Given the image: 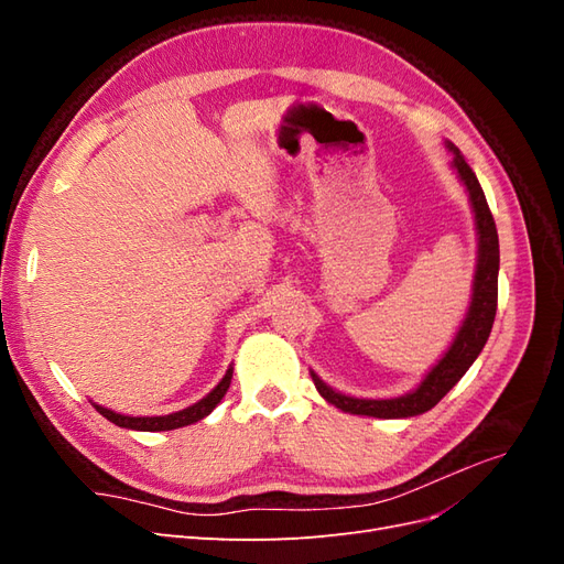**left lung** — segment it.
I'll list each match as a JSON object with an SVG mask.
<instances>
[{
	"label": "left lung",
	"instance_id": "left-lung-1",
	"mask_svg": "<svg viewBox=\"0 0 564 564\" xmlns=\"http://www.w3.org/2000/svg\"><path fill=\"white\" fill-rule=\"evenodd\" d=\"M454 155L452 169L456 172L458 181L466 185V193L470 199V209L475 216V230H477V263L473 275V294L468 313L460 322V327L452 340L447 352L440 357L437 365L425 373L423 381L404 392L400 398L390 400H367V398H352L344 395V392L334 390L332 386L324 383L315 371H311L313 383L319 395L334 404L336 409L346 414L357 416H373V419H409L419 416L423 412L433 409L447 392L460 381V377L470 369V365L477 360V355L482 352L494 315H497V299H499V235L494 216L487 207L485 193L480 187V181L473 174V169L460 155L454 143H445Z\"/></svg>",
	"mask_w": 564,
	"mask_h": 564
}]
</instances>
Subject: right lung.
<instances>
[{
    "label": "right lung",
    "instance_id": "1",
    "mask_svg": "<svg viewBox=\"0 0 564 564\" xmlns=\"http://www.w3.org/2000/svg\"><path fill=\"white\" fill-rule=\"evenodd\" d=\"M230 379H232V367H228L226 377L218 381V386L209 392V395H204L199 402L191 404L181 409V412L174 414H166V416H124V414H117L112 409L100 406L96 402H91L96 406L98 414H104L108 421H112L119 429H129V431H148V433H158V431H174V429H183V425H191L202 421L204 416H209L216 404L224 400V395L230 388Z\"/></svg>",
    "mask_w": 564,
    "mask_h": 564
}]
</instances>
